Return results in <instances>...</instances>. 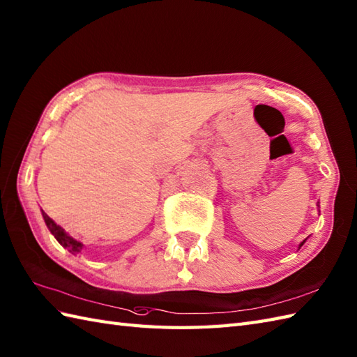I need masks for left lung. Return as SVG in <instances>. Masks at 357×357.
I'll return each mask as SVG.
<instances>
[{
	"label": "left lung",
	"instance_id": "1",
	"mask_svg": "<svg viewBox=\"0 0 357 357\" xmlns=\"http://www.w3.org/2000/svg\"><path fill=\"white\" fill-rule=\"evenodd\" d=\"M318 207H319V206H318ZM304 242H306V241H303V242H301V244H300V245H298V248H300V247H301V245H303V244H304Z\"/></svg>",
	"mask_w": 357,
	"mask_h": 357
}]
</instances>
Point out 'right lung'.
Instances as JSON below:
<instances>
[{
    "label": "right lung",
    "mask_w": 357,
    "mask_h": 357,
    "mask_svg": "<svg viewBox=\"0 0 357 357\" xmlns=\"http://www.w3.org/2000/svg\"><path fill=\"white\" fill-rule=\"evenodd\" d=\"M42 216H43V221H45V224H47L48 230L57 239V242H59L60 245H62L63 248H66L69 253H73V255L80 253V251L83 250V244H82L80 241H77L73 236H69V233H66L62 227H60V225H57L43 211H42Z\"/></svg>",
    "instance_id": "right-lung-1"
}]
</instances>
